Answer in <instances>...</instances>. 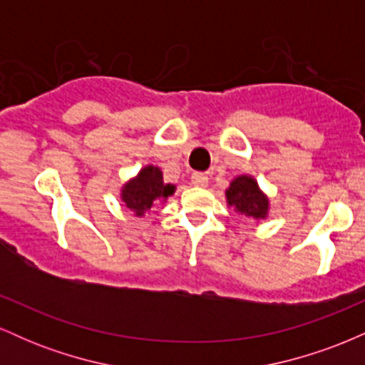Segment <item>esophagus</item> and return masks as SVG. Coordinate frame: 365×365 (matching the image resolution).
Here are the masks:
<instances>
[{"label":"esophagus","instance_id":"34e87169","mask_svg":"<svg viewBox=\"0 0 365 365\" xmlns=\"http://www.w3.org/2000/svg\"><path fill=\"white\" fill-rule=\"evenodd\" d=\"M207 183H209L207 175H204V173H194V175H192V185L207 187Z\"/></svg>","mask_w":365,"mask_h":365}]
</instances>
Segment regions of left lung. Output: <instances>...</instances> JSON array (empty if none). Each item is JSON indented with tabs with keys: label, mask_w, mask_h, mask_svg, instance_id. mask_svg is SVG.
Segmentation results:
<instances>
[{
	"label": "left lung",
	"mask_w": 365,
	"mask_h": 365,
	"mask_svg": "<svg viewBox=\"0 0 365 365\" xmlns=\"http://www.w3.org/2000/svg\"><path fill=\"white\" fill-rule=\"evenodd\" d=\"M226 202L237 212L252 220H264L269 211V199L249 175H240L232 180L226 188Z\"/></svg>",
	"instance_id": "8db88e82"
}]
</instances>
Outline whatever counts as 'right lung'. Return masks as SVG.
<instances>
[{
  "label": "right lung",
  "instance_id": "add662e5",
  "mask_svg": "<svg viewBox=\"0 0 365 365\" xmlns=\"http://www.w3.org/2000/svg\"><path fill=\"white\" fill-rule=\"evenodd\" d=\"M175 194V185L163 182V173L158 166H144L135 178L128 180L121 188V200L125 207L135 216H144L154 202H165Z\"/></svg>",
  "mask_w": 365,
  "mask_h": 365
}]
</instances>
